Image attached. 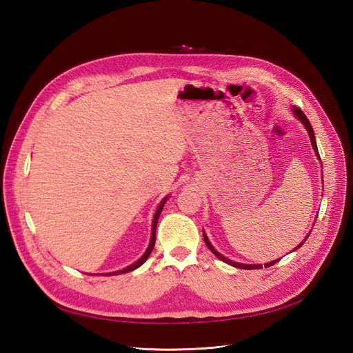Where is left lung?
<instances>
[{
  "instance_id": "left-lung-1",
  "label": "left lung",
  "mask_w": 353,
  "mask_h": 353,
  "mask_svg": "<svg viewBox=\"0 0 353 353\" xmlns=\"http://www.w3.org/2000/svg\"><path fill=\"white\" fill-rule=\"evenodd\" d=\"M292 112H294V114L298 117L299 121L303 122V125L305 126V129L308 130V135H310V139H311V145H312V148H314V151H316V154L319 155V150H317V143H316V137H314V130H312V126H311V123H310V121L307 119V116L304 114V112L301 110V109H298V108H294L292 109ZM319 159H320V155H319ZM310 234H311V231H310ZM308 234V236H310ZM308 236L304 239V241L308 239ZM203 240H205V243H206V245H208V249H210L219 260H223V262H225V263H228V265H231V266H234V268H239V269H260V268H263L262 265H244V263H237V262H232V260H230V259H227L225 256H223L221 253H218L215 249H214V245L210 243V240H208V237H206V234L203 232ZM304 241L301 243V244H298V247H301L303 244H304ZM298 247H295V250L298 249ZM276 262H279V259L278 260H273V262H269V263H266L265 265V268H269V266H272V265H275Z\"/></svg>"
}]
</instances>
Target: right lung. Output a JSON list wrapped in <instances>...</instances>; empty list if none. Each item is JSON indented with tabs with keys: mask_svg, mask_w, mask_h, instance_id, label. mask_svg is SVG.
<instances>
[{
	"mask_svg": "<svg viewBox=\"0 0 353 353\" xmlns=\"http://www.w3.org/2000/svg\"><path fill=\"white\" fill-rule=\"evenodd\" d=\"M168 199V196H165L163 201H161V203L159 205V208H157V211H155V215H154V219H152V232H151V241H150V245H148V249H147V252L143 253L142 256H141V259H138L135 263H132L130 266H128V268H125V269H122V270H116V272H110V273H103V275H106V276H110V275H121V273H128V272H132V270H135L137 268H139L142 263H145V260L150 257V254H151V252H152V249H154V244H155V230H157V223H159V218H160V214H161V211H163V208H164V203H165V201Z\"/></svg>",
	"mask_w": 353,
	"mask_h": 353,
	"instance_id": "1",
	"label": "right lung"
}]
</instances>
